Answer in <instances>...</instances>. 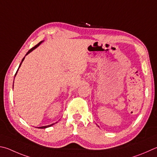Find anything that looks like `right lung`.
Wrapping results in <instances>:
<instances>
[{
  "mask_svg": "<svg viewBox=\"0 0 157 157\" xmlns=\"http://www.w3.org/2000/svg\"><path fill=\"white\" fill-rule=\"evenodd\" d=\"M42 41H41V42H39V43L38 44H36V46H34L33 47H32V48H31V49L29 51H28V52L27 53V54H26V56L27 55V54L28 53H29L30 52H31V51H32L33 49H36V48L37 47H38L39 46V45L41 43H42ZM24 59H25V58H23V59H22V62H21V64H20V66H19V67H18V69H19V68H20V67H21V64H22V61H23L24 60ZM18 70H17V71H16V73H17V72H18ZM16 75H15V76H16ZM54 124H51V125H49V126H42V127H39L38 128H41V129H43V128H48V127H50V126H53V125Z\"/></svg>",
  "mask_w": 157,
  "mask_h": 157,
  "instance_id": "add662e5",
  "label": "right lung"
}]
</instances>
